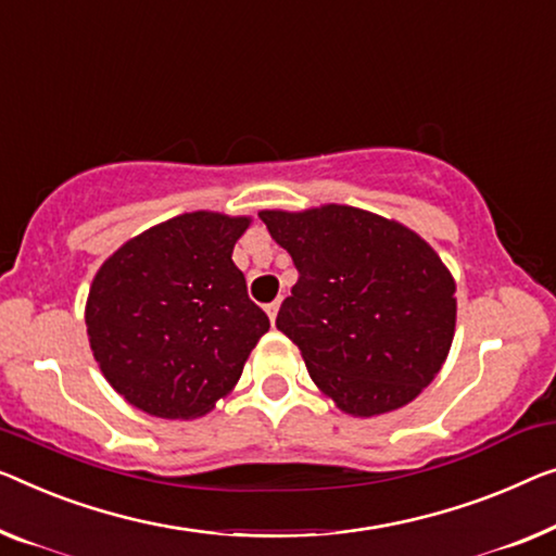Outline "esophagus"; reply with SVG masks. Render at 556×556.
I'll use <instances>...</instances> for the list:
<instances>
[{"label": "esophagus", "instance_id": "34e87169", "mask_svg": "<svg viewBox=\"0 0 556 556\" xmlns=\"http://www.w3.org/2000/svg\"><path fill=\"white\" fill-rule=\"evenodd\" d=\"M279 304H281V300H275V302H271V304H267V314H269V321H271V325H275V321H277Z\"/></svg>", "mask_w": 556, "mask_h": 556}]
</instances>
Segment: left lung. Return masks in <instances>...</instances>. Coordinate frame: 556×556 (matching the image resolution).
<instances>
[{
  "label": "left lung",
  "mask_w": 556,
  "mask_h": 556,
  "mask_svg": "<svg viewBox=\"0 0 556 556\" xmlns=\"http://www.w3.org/2000/svg\"><path fill=\"white\" fill-rule=\"evenodd\" d=\"M260 219L300 271L277 329L312 382L354 417L409 404L442 369L457 321V287L432 247L346 204Z\"/></svg>",
  "instance_id": "left-lung-1"
}]
</instances>
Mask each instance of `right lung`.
<instances>
[{"label": "right lung", "mask_w": 556, "mask_h": 556, "mask_svg": "<svg viewBox=\"0 0 556 556\" xmlns=\"http://www.w3.org/2000/svg\"><path fill=\"white\" fill-rule=\"evenodd\" d=\"M250 217L189 212L122 244L89 289L87 334L117 392L152 417L194 419L227 396L269 329L231 262Z\"/></svg>", "instance_id": "1"}]
</instances>
